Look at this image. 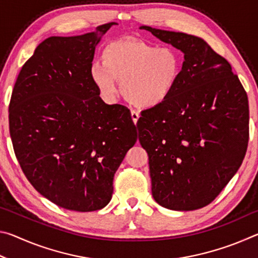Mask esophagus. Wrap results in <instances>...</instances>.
I'll list each match as a JSON object with an SVG mask.
<instances>
[{"instance_id":"esophagus-1","label":"esophagus","mask_w":258,"mask_h":258,"mask_svg":"<svg viewBox=\"0 0 258 258\" xmlns=\"http://www.w3.org/2000/svg\"><path fill=\"white\" fill-rule=\"evenodd\" d=\"M131 117H132L133 123H134V124H137V123H138V120H139V118H140L139 112H138V111H135V110H132V111H131Z\"/></svg>"}]
</instances>
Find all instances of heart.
I'll return each mask as SVG.
<instances>
[{"label": "heart", "instance_id": "heart-1", "mask_svg": "<svg viewBox=\"0 0 258 258\" xmlns=\"http://www.w3.org/2000/svg\"><path fill=\"white\" fill-rule=\"evenodd\" d=\"M102 62H93L91 78L107 100L120 92L140 108H154L167 101L181 80L183 60L177 50L149 43L120 40L103 51Z\"/></svg>", "mask_w": 258, "mask_h": 258}]
</instances>
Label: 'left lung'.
Masks as SVG:
<instances>
[{
	"label": "left lung",
	"mask_w": 258,
	"mask_h": 258,
	"mask_svg": "<svg viewBox=\"0 0 258 258\" xmlns=\"http://www.w3.org/2000/svg\"><path fill=\"white\" fill-rule=\"evenodd\" d=\"M184 53L167 101L141 112L139 141L149 156L152 197L172 211L211 204L241 165L249 139L248 97L231 64L203 38L141 26Z\"/></svg>",
	"instance_id": "8db88e82"
}]
</instances>
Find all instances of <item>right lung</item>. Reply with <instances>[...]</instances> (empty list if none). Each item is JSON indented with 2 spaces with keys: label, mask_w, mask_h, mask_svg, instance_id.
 Wrapping results in <instances>:
<instances>
[{
  "label": "right lung",
  "mask_w": 258,
  "mask_h": 258,
  "mask_svg": "<svg viewBox=\"0 0 258 258\" xmlns=\"http://www.w3.org/2000/svg\"><path fill=\"white\" fill-rule=\"evenodd\" d=\"M112 25L43 41L21 68L9 104L24 174L43 197L69 211L107 206L113 175L138 139L128 109L104 103L91 78L95 46Z\"/></svg>",
  "instance_id": "obj_1"
}]
</instances>
